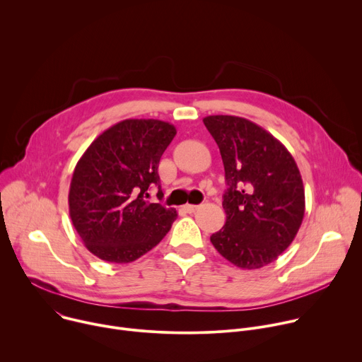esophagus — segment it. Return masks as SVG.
Returning <instances> with one entry per match:
<instances>
[{
    "label": "esophagus",
    "instance_id": "1",
    "mask_svg": "<svg viewBox=\"0 0 362 362\" xmlns=\"http://www.w3.org/2000/svg\"><path fill=\"white\" fill-rule=\"evenodd\" d=\"M197 208H199L197 204H189V203H187V204L183 206V211H186L187 214H193L194 211H197Z\"/></svg>",
    "mask_w": 362,
    "mask_h": 362
}]
</instances>
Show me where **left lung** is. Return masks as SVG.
<instances>
[{"mask_svg": "<svg viewBox=\"0 0 362 362\" xmlns=\"http://www.w3.org/2000/svg\"><path fill=\"white\" fill-rule=\"evenodd\" d=\"M203 123L219 146L228 185L226 222L211 242L240 269L267 267L300 228L305 190L299 169L276 137L247 119L219 115Z\"/></svg>", "mask_w": 362, "mask_h": 362, "instance_id": "1", "label": "left lung"}]
</instances>
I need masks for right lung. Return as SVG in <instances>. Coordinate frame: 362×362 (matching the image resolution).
Masks as SVG:
<instances>
[{"mask_svg":"<svg viewBox=\"0 0 362 362\" xmlns=\"http://www.w3.org/2000/svg\"><path fill=\"white\" fill-rule=\"evenodd\" d=\"M176 127L154 119H127L103 132L77 162L69 192L73 226L101 261L133 262L156 246L177 218L173 208L150 203L163 151Z\"/></svg>","mask_w":362,"mask_h":362,"instance_id":"add662e5","label":"right lung"}]
</instances>
